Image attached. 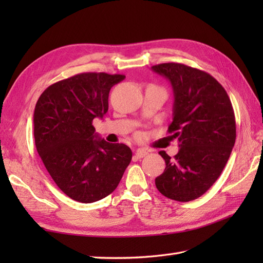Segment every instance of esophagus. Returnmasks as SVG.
<instances>
[{
    "label": "esophagus",
    "mask_w": 263,
    "mask_h": 263,
    "mask_svg": "<svg viewBox=\"0 0 263 263\" xmlns=\"http://www.w3.org/2000/svg\"><path fill=\"white\" fill-rule=\"evenodd\" d=\"M147 155H148V152H146V150H143V149H138L136 152L137 158H143L144 156H147Z\"/></svg>",
    "instance_id": "1"
}]
</instances>
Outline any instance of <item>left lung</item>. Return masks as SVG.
Returning a JSON list of instances; mask_svg holds the SVG:
<instances>
[{"instance_id":"8db88e82","label":"left lung","mask_w":263,"mask_h":263,"mask_svg":"<svg viewBox=\"0 0 263 263\" xmlns=\"http://www.w3.org/2000/svg\"><path fill=\"white\" fill-rule=\"evenodd\" d=\"M152 69L172 85L168 133L180 142L174 158L159 152L166 167L156 187L166 198L187 202L208 191L226 166L236 139L235 115L224 87L206 72L181 63Z\"/></svg>"}]
</instances>
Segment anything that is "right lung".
<instances>
[{
    "label": "right lung",
    "instance_id": "add662e5",
    "mask_svg": "<svg viewBox=\"0 0 263 263\" xmlns=\"http://www.w3.org/2000/svg\"><path fill=\"white\" fill-rule=\"evenodd\" d=\"M123 74L86 72L55 82L33 111L37 152L61 191L82 203L107 197L132 159L131 149L95 133L92 121L108 110L110 88Z\"/></svg>",
    "mask_w": 263,
    "mask_h": 263
}]
</instances>
